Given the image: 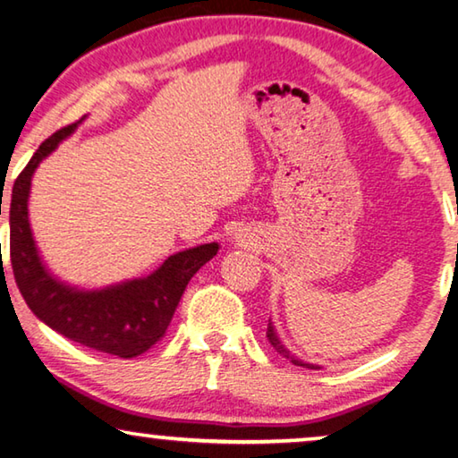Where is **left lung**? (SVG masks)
I'll list each match as a JSON object with an SVG mask.
<instances>
[{
    "instance_id": "1",
    "label": "left lung",
    "mask_w": 458,
    "mask_h": 458,
    "mask_svg": "<svg viewBox=\"0 0 458 458\" xmlns=\"http://www.w3.org/2000/svg\"><path fill=\"white\" fill-rule=\"evenodd\" d=\"M267 337H268V341H270V345H273L275 350L283 355V358H286V360H289L291 363H294V366H303V368H311V369H317V366H313V363H303V361L297 360V358H294V355H291L289 352L284 350V345L281 344V341H278L276 331H275L273 323H270V321H268V327H267Z\"/></svg>"
}]
</instances>
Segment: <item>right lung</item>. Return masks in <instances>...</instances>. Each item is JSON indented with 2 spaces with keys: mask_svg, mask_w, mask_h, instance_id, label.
I'll list each match as a JSON object with an SVG mask.
<instances>
[{
  "mask_svg": "<svg viewBox=\"0 0 458 458\" xmlns=\"http://www.w3.org/2000/svg\"><path fill=\"white\" fill-rule=\"evenodd\" d=\"M79 123L46 139L13 183L7 206L13 278L32 313L60 335L90 350L125 360L137 358L165 335L190 278L216 257L218 244H201L172 254L149 276L100 291H79L54 278L38 257L28 220V196L36 167L74 133Z\"/></svg>",
  "mask_w": 458,
  "mask_h": 458,
  "instance_id": "add662e5",
  "label": "right lung"
}]
</instances>
